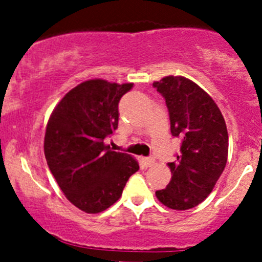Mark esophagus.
<instances>
[{"label": "esophagus", "instance_id": "1", "mask_svg": "<svg viewBox=\"0 0 262 262\" xmlns=\"http://www.w3.org/2000/svg\"><path fill=\"white\" fill-rule=\"evenodd\" d=\"M153 162H155V161H153L152 157H143V158H142V163H143L146 167H150V166L153 165Z\"/></svg>", "mask_w": 262, "mask_h": 262}]
</instances>
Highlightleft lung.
Segmentation results:
<instances>
[{"mask_svg": "<svg viewBox=\"0 0 262 262\" xmlns=\"http://www.w3.org/2000/svg\"><path fill=\"white\" fill-rule=\"evenodd\" d=\"M153 87L166 101L171 134L181 138L180 153L175 162L168 163L172 179L156 196L171 209L186 210L212 192L226 167V121L212 97L187 78L168 76Z\"/></svg>", "mask_w": 262, "mask_h": 262, "instance_id": "8db88e82", "label": "left lung"}]
</instances>
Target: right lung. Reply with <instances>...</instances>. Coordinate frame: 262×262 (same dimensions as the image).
Listing matches in <instances>:
<instances>
[{"label":"right lung","mask_w":262,"mask_h":262,"mask_svg":"<svg viewBox=\"0 0 262 262\" xmlns=\"http://www.w3.org/2000/svg\"><path fill=\"white\" fill-rule=\"evenodd\" d=\"M133 83L90 80L71 90L50 115L44 138L47 163L66 198L86 213H100L121 196L139 165L104 139L118 129L119 101Z\"/></svg>","instance_id":"add662e5"}]
</instances>
